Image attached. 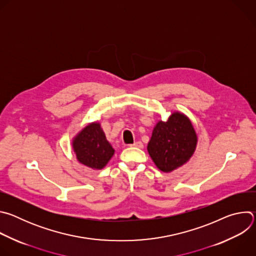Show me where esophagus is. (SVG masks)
Instances as JSON below:
<instances>
[{
    "label": "esophagus",
    "mask_w": 256,
    "mask_h": 256,
    "mask_svg": "<svg viewBox=\"0 0 256 256\" xmlns=\"http://www.w3.org/2000/svg\"><path fill=\"white\" fill-rule=\"evenodd\" d=\"M132 147H134V148H140V149H142V147H144V144H142V142H136L134 144H130Z\"/></svg>",
    "instance_id": "esophagus-1"
}]
</instances>
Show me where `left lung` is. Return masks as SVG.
I'll return each instance as SVG.
<instances>
[{"label": "left lung", "instance_id": "1", "mask_svg": "<svg viewBox=\"0 0 256 256\" xmlns=\"http://www.w3.org/2000/svg\"><path fill=\"white\" fill-rule=\"evenodd\" d=\"M196 134L190 120L180 112L167 122H159L153 130L148 152L163 172H171L186 163L196 147Z\"/></svg>", "mask_w": 256, "mask_h": 256}]
</instances>
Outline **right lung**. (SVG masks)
I'll list each match as a JSON object with an SVG mask.
<instances>
[{"label": "right lung", "instance_id": "1", "mask_svg": "<svg viewBox=\"0 0 256 256\" xmlns=\"http://www.w3.org/2000/svg\"><path fill=\"white\" fill-rule=\"evenodd\" d=\"M72 149L78 161L92 169H102L114 154L97 122L88 124L77 134L72 140Z\"/></svg>", "mask_w": 256, "mask_h": 256}]
</instances>
